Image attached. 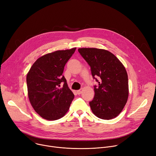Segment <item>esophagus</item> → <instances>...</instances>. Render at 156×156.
Segmentation results:
<instances>
[{
  "label": "esophagus",
  "instance_id": "1",
  "mask_svg": "<svg viewBox=\"0 0 156 156\" xmlns=\"http://www.w3.org/2000/svg\"><path fill=\"white\" fill-rule=\"evenodd\" d=\"M82 91H83L82 88H81V89H80V90H77V91H76L77 94H78V95H80V94H81V93H82Z\"/></svg>",
  "mask_w": 156,
  "mask_h": 156
}]
</instances>
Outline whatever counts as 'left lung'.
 <instances>
[{
  "instance_id": "1",
  "label": "left lung",
  "mask_w": 156,
  "mask_h": 156,
  "mask_svg": "<svg viewBox=\"0 0 156 156\" xmlns=\"http://www.w3.org/2000/svg\"><path fill=\"white\" fill-rule=\"evenodd\" d=\"M81 56L90 66L95 96L90 101L93 114L110 120L118 116L126 105L129 96L128 76L119 59L108 51L97 48H80Z\"/></svg>"
}]
</instances>
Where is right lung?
I'll list each match as a JSON object with an SVG mask.
<instances>
[{"mask_svg":"<svg viewBox=\"0 0 156 156\" xmlns=\"http://www.w3.org/2000/svg\"><path fill=\"white\" fill-rule=\"evenodd\" d=\"M75 50L76 48L56 51L40 57L27 75L30 104L46 120H55L63 117L74 98L63 73Z\"/></svg>","mask_w":156,"mask_h":156,"instance_id":"obj_1","label":"right lung"}]
</instances>
